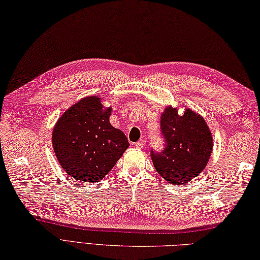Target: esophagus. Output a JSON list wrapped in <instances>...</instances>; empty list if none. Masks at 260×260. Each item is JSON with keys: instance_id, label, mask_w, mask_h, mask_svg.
<instances>
[{"instance_id": "esophagus-1", "label": "esophagus", "mask_w": 260, "mask_h": 260, "mask_svg": "<svg viewBox=\"0 0 260 260\" xmlns=\"http://www.w3.org/2000/svg\"><path fill=\"white\" fill-rule=\"evenodd\" d=\"M144 144H145L144 141H143V140H140L139 142H137L135 145H136V147H137V148H142V147L144 146Z\"/></svg>"}]
</instances>
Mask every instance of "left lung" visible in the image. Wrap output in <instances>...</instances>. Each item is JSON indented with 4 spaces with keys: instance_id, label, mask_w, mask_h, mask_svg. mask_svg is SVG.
I'll return each mask as SVG.
<instances>
[{
    "instance_id": "left-lung-1",
    "label": "left lung",
    "mask_w": 260,
    "mask_h": 260,
    "mask_svg": "<svg viewBox=\"0 0 260 260\" xmlns=\"http://www.w3.org/2000/svg\"><path fill=\"white\" fill-rule=\"evenodd\" d=\"M160 130L164 148L151 149L156 171L172 184H183L206 167L212 151V137L204 118L191 109L182 116L167 107L161 115Z\"/></svg>"
}]
</instances>
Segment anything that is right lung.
<instances>
[{
    "label": "right lung",
    "mask_w": 260,
    "mask_h": 260,
    "mask_svg": "<svg viewBox=\"0 0 260 260\" xmlns=\"http://www.w3.org/2000/svg\"><path fill=\"white\" fill-rule=\"evenodd\" d=\"M111 111L104 109L98 96H89L70 107L55 124V155L75 180L99 182L128 148L124 133L109 122Z\"/></svg>",
    "instance_id": "1"
}]
</instances>
